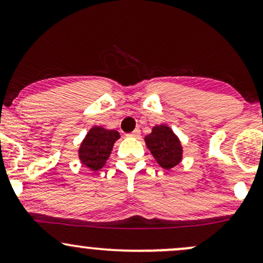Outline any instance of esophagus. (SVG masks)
<instances>
[{"mask_svg":"<svg viewBox=\"0 0 263 263\" xmlns=\"http://www.w3.org/2000/svg\"><path fill=\"white\" fill-rule=\"evenodd\" d=\"M140 135H141L140 128H136L134 132H131V134L127 135V136H129V137H135V138H137V137H140Z\"/></svg>","mask_w":263,"mask_h":263,"instance_id":"esophagus-1","label":"esophagus"}]
</instances>
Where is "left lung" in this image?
Segmentation results:
<instances>
[{"instance_id": "obj_1", "label": "left lung", "mask_w": 263, "mask_h": 263, "mask_svg": "<svg viewBox=\"0 0 263 263\" xmlns=\"http://www.w3.org/2000/svg\"><path fill=\"white\" fill-rule=\"evenodd\" d=\"M147 148L164 170L177 167L183 159V146L179 137L170 126L162 123L156 125L152 132L144 137Z\"/></svg>"}]
</instances>
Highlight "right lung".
I'll return each mask as SVG.
<instances>
[{"label": "right lung", "mask_w": 263, "mask_h": 263, "mask_svg": "<svg viewBox=\"0 0 263 263\" xmlns=\"http://www.w3.org/2000/svg\"><path fill=\"white\" fill-rule=\"evenodd\" d=\"M120 138L116 129H107L93 126L81 141L78 155L80 163L90 171H100L106 164L115 142Z\"/></svg>", "instance_id": "1"}]
</instances>
